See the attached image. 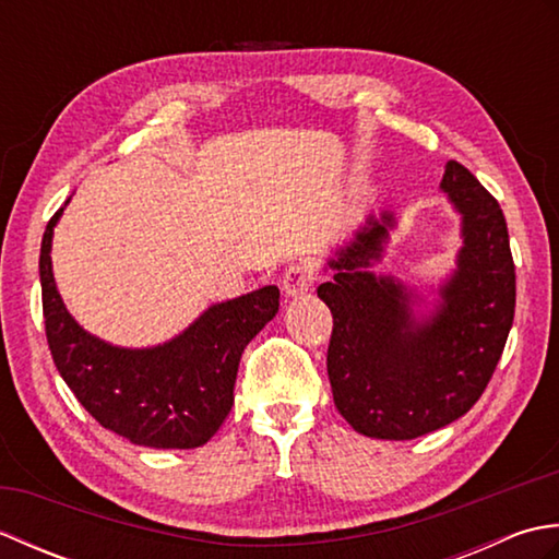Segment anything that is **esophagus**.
Segmentation results:
<instances>
[{
	"label": "esophagus",
	"mask_w": 559,
	"mask_h": 559,
	"mask_svg": "<svg viewBox=\"0 0 559 559\" xmlns=\"http://www.w3.org/2000/svg\"><path fill=\"white\" fill-rule=\"evenodd\" d=\"M283 293L288 298H295V295H302L312 288L314 283V269L310 261H298V264H290L286 271H283Z\"/></svg>",
	"instance_id": "esophagus-1"
}]
</instances>
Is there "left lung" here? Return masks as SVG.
<instances>
[{
	"label": "left lung",
	"mask_w": 559,
	"mask_h": 559,
	"mask_svg": "<svg viewBox=\"0 0 559 559\" xmlns=\"http://www.w3.org/2000/svg\"><path fill=\"white\" fill-rule=\"evenodd\" d=\"M442 187L463 213V249L430 322L413 324L401 283L360 271L382 252L386 228L377 221L331 261L334 281L317 288L334 314V403L367 437L415 439L459 420L483 396L514 322L516 273L500 204L456 160Z\"/></svg>",
	"instance_id": "1"
}]
</instances>
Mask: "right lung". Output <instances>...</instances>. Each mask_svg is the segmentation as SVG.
Instances as JSON below:
<instances>
[{"label": "right lung", "instance_id": "right-lung-1", "mask_svg": "<svg viewBox=\"0 0 559 559\" xmlns=\"http://www.w3.org/2000/svg\"><path fill=\"white\" fill-rule=\"evenodd\" d=\"M50 218L40 245L47 346L67 386L105 430L156 449L206 444L228 418L242 350L278 312L276 286L213 305L182 336L148 350H124L83 331L52 278Z\"/></svg>", "mask_w": 559, "mask_h": 559}]
</instances>
